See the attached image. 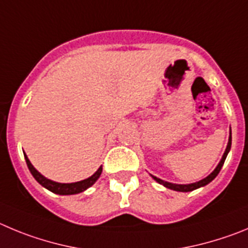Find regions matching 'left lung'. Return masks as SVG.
Masks as SVG:
<instances>
[{"label":"left lung","instance_id":"8db88e82","mask_svg":"<svg viewBox=\"0 0 248 248\" xmlns=\"http://www.w3.org/2000/svg\"><path fill=\"white\" fill-rule=\"evenodd\" d=\"M230 148H231V135H230V138H229V143H227V147H226V151H225L224 155H222L221 160H220V163H218V166L216 167L215 170L213 171V173L210 174V175H207L206 178H204L202 180H199V182L196 183H193V184H188V185H182V184H171V183H168V182H164V180L159 179V178L157 177H153V179L155 180V182H158L159 184L164 185L166 188L168 189H171V190H175V191H191V190H195V189L200 188V186H204V185L209 184V183L211 182V180H214L216 178V175H217L218 173H220V170H221L222 166H224V162L225 159H226L227 157V153H229Z\"/></svg>","mask_w":248,"mask_h":248}]
</instances>
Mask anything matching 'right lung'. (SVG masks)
<instances>
[{"label": "right lung", "mask_w": 248, "mask_h": 248, "mask_svg": "<svg viewBox=\"0 0 248 248\" xmlns=\"http://www.w3.org/2000/svg\"><path fill=\"white\" fill-rule=\"evenodd\" d=\"M24 158H26L27 166H28V169L31 170V173H32V175L34 177V179L37 180L42 186H44V188L48 189V190L53 191V193L59 194V195H71V194H78L86 190V189L90 188L91 185L99 179V177L101 175L102 171V167H100V168L97 169L96 173L93 174V175H91L90 178H88V179L77 183H70V184H62V183L53 182V180H49L46 179V178H44L43 175L32 166V163L30 162V159H28V157H27L26 155H24Z\"/></svg>", "instance_id": "obj_1"}]
</instances>
